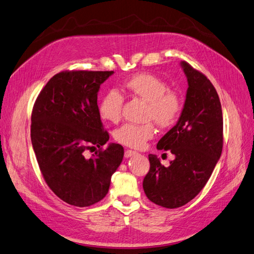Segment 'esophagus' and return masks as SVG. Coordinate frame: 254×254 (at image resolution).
<instances>
[{"label": "esophagus", "mask_w": 254, "mask_h": 254, "mask_svg": "<svg viewBox=\"0 0 254 254\" xmlns=\"http://www.w3.org/2000/svg\"><path fill=\"white\" fill-rule=\"evenodd\" d=\"M135 154H137V152H136V151H134V150L127 149V150L125 151V157H126V158H130V157L135 156Z\"/></svg>", "instance_id": "esophagus-1"}]
</instances>
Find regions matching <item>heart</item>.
<instances>
[{"label": "heart", "mask_w": 254, "mask_h": 254, "mask_svg": "<svg viewBox=\"0 0 254 254\" xmlns=\"http://www.w3.org/2000/svg\"><path fill=\"white\" fill-rule=\"evenodd\" d=\"M126 90L134 97L141 98L148 104L146 119L153 120L162 127L173 126L182 111L180 96L169 90V86L151 73H136L125 82ZM124 97L118 91H109L100 104L102 118L111 124H117L121 118ZM156 133L152 124H127L117 128L115 140L120 144L131 148H141Z\"/></svg>", "instance_id": "obj_1"}]
</instances>
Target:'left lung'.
Masks as SVG:
<instances>
[{
  "instance_id": "left-lung-1",
  "label": "left lung",
  "mask_w": 254,
  "mask_h": 254,
  "mask_svg": "<svg viewBox=\"0 0 254 254\" xmlns=\"http://www.w3.org/2000/svg\"><path fill=\"white\" fill-rule=\"evenodd\" d=\"M181 66L189 86L184 109L157 144L175 159L165 167L156 154H148L150 168L143 181L148 199L167 208L185 205L203 189L223 147L222 109L215 87L189 63Z\"/></svg>"
}]
</instances>
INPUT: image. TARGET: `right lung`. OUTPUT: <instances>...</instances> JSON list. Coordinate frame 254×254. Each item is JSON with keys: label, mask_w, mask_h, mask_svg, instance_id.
<instances>
[{"label": "right lung", "mask_w": 254, "mask_h": 254, "mask_svg": "<svg viewBox=\"0 0 254 254\" xmlns=\"http://www.w3.org/2000/svg\"><path fill=\"white\" fill-rule=\"evenodd\" d=\"M114 71L66 70L43 87L33 107L31 141L50 189L74 206L92 205L107 195L124 147L110 143L97 92ZM99 149L88 158L85 151Z\"/></svg>", "instance_id": "obj_1"}]
</instances>
